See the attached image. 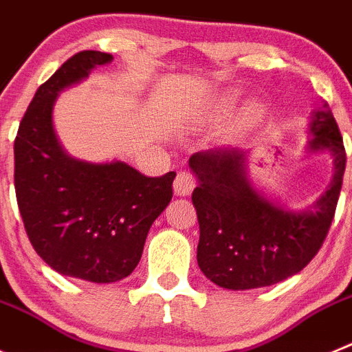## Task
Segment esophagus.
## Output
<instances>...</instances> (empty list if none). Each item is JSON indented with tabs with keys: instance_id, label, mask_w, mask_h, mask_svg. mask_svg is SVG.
Returning <instances> with one entry per match:
<instances>
[{
	"instance_id": "34e87169",
	"label": "esophagus",
	"mask_w": 352,
	"mask_h": 352,
	"mask_svg": "<svg viewBox=\"0 0 352 352\" xmlns=\"http://www.w3.org/2000/svg\"><path fill=\"white\" fill-rule=\"evenodd\" d=\"M195 189V179L189 172H179L173 180V191L177 196H189Z\"/></svg>"
}]
</instances>
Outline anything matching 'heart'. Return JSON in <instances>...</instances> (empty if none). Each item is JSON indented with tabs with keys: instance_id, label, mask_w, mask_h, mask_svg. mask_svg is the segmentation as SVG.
Returning <instances> with one entry per match:
<instances>
[{
	"instance_id": "obj_1",
	"label": "heart",
	"mask_w": 352,
	"mask_h": 352,
	"mask_svg": "<svg viewBox=\"0 0 352 352\" xmlns=\"http://www.w3.org/2000/svg\"><path fill=\"white\" fill-rule=\"evenodd\" d=\"M236 103V96H231L226 100V107H233ZM263 112H265V109H263L261 103H258V101H252V103H249L245 109V113H243V121L249 124V122H254L258 121L259 117L263 116Z\"/></svg>"
}]
</instances>
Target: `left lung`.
Here are the masks:
<instances>
[{
    "mask_svg": "<svg viewBox=\"0 0 352 352\" xmlns=\"http://www.w3.org/2000/svg\"><path fill=\"white\" fill-rule=\"evenodd\" d=\"M310 153L330 151L335 173L324 195L307 210H286L252 188L247 153L214 148L189 157L198 177L192 205L198 214V267L207 278L233 291L277 284L312 261L337 208L346 148L328 103L310 122Z\"/></svg>",
    "mask_w": 352,
    "mask_h": 352,
    "instance_id": "obj_1",
    "label": "left lung"
}]
</instances>
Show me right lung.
I'll list each match as a JSON object with an SVG mask.
<instances>
[{
  "mask_svg": "<svg viewBox=\"0 0 352 352\" xmlns=\"http://www.w3.org/2000/svg\"><path fill=\"white\" fill-rule=\"evenodd\" d=\"M112 56L82 50L38 87L14 144L15 195L28 239L61 275L109 284L138 265L147 233L173 196L175 172L145 177L122 161L87 163L63 151L52 124L59 91Z\"/></svg>",
  "mask_w": 352,
  "mask_h": 352,
  "instance_id": "right-lung-1",
  "label": "right lung"
}]
</instances>
